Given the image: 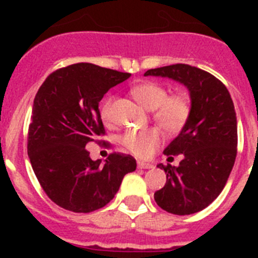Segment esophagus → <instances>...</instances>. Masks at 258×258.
<instances>
[{"label": "esophagus", "instance_id": "1", "mask_svg": "<svg viewBox=\"0 0 258 258\" xmlns=\"http://www.w3.org/2000/svg\"><path fill=\"white\" fill-rule=\"evenodd\" d=\"M138 168L140 169H151V168H154V165L149 163H143V161H138Z\"/></svg>", "mask_w": 258, "mask_h": 258}]
</instances>
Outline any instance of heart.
<instances>
[{"mask_svg":"<svg viewBox=\"0 0 258 258\" xmlns=\"http://www.w3.org/2000/svg\"><path fill=\"white\" fill-rule=\"evenodd\" d=\"M132 94L145 108L152 111V118L168 134H177L187 124L191 113L190 98L183 93L170 94L164 85L155 81H145L133 86ZM113 97L104 99L101 116L106 124L112 121ZM163 142V134L157 127L127 131L120 143L136 156L149 157Z\"/></svg>","mask_w":258,"mask_h":258,"instance_id":"b5f03b06","label":"heart"}]
</instances>
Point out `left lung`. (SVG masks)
I'll list each match as a JSON object with an SVG mask.
<instances>
[{
  "instance_id": "obj_1",
  "label": "left lung",
  "mask_w": 258,
  "mask_h": 258,
  "mask_svg": "<svg viewBox=\"0 0 258 258\" xmlns=\"http://www.w3.org/2000/svg\"><path fill=\"white\" fill-rule=\"evenodd\" d=\"M145 76L169 77L190 92V118L164 150L168 159L179 154L183 159L178 166L159 165L166 183L154 198L169 213H197L220 195L235 163L238 125L231 95L217 77L182 63L149 70Z\"/></svg>"
}]
</instances>
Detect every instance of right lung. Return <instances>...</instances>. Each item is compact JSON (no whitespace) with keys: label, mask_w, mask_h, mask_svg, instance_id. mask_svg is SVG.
Returning a JSON list of instances; mask_svg holds the SVG:
<instances>
[{"label":"right lung","mask_w":258,"mask_h":258,"mask_svg":"<svg viewBox=\"0 0 258 258\" xmlns=\"http://www.w3.org/2000/svg\"><path fill=\"white\" fill-rule=\"evenodd\" d=\"M131 74L76 63L50 74L33 101L28 129L32 168L51 202L75 213H89L108 204L136 159L113 152L106 163L92 160L85 146L101 142L104 126L99 102ZM104 143V141H103Z\"/></svg>","instance_id":"obj_1"}]
</instances>
